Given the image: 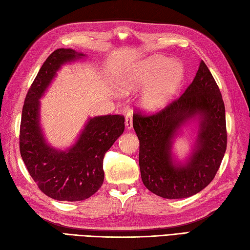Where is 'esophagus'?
<instances>
[{"label": "esophagus", "mask_w": 250, "mask_h": 250, "mask_svg": "<svg viewBox=\"0 0 250 250\" xmlns=\"http://www.w3.org/2000/svg\"><path fill=\"white\" fill-rule=\"evenodd\" d=\"M125 125H126L127 129L132 128V114L130 113V112H128V113H127L125 116Z\"/></svg>", "instance_id": "1"}]
</instances>
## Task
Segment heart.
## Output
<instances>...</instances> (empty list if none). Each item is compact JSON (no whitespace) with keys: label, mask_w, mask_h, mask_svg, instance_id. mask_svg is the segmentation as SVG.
I'll return each mask as SVG.
<instances>
[{"label":"heart","mask_w":250,"mask_h":250,"mask_svg":"<svg viewBox=\"0 0 250 250\" xmlns=\"http://www.w3.org/2000/svg\"><path fill=\"white\" fill-rule=\"evenodd\" d=\"M183 78V67L178 61H170L157 55L129 69L119 80L122 90L130 91L151 84L142 95V104L147 110H156L175 94Z\"/></svg>","instance_id":"obj_1"}]
</instances>
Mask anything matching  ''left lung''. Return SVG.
<instances>
[{"mask_svg": "<svg viewBox=\"0 0 250 250\" xmlns=\"http://www.w3.org/2000/svg\"><path fill=\"white\" fill-rule=\"evenodd\" d=\"M195 114L202 119L198 146L185 167H176L170 154L171 139ZM132 125L140 144L141 179L152 193L164 198L189 197L215 178L227 150L226 109L220 89L203 60L185 93L153 113L137 110Z\"/></svg>", "mask_w": 250, "mask_h": 250, "instance_id": "obj_1", "label": "left lung"}]
</instances>
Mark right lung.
Wrapping results in <instances>:
<instances>
[{"instance_id":"1","label":"right lung","mask_w":250,"mask_h":250,"mask_svg":"<svg viewBox=\"0 0 250 250\" xmlns=\"http://www.w3.org/2000/svg\"><path fill=\"white\" fill-rule=\"evenodd\" d=\"M82 56L65 48L50 54L30 86L22 106L20 154L39 189L57 201H83L99 190L104 179L105 152L125 128L123 115L96 116L88 121L79 140L68 151H56L45 142L39 125V99L60 65Z\"/></svg>"}]
</instances>
